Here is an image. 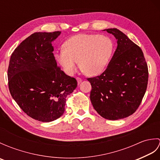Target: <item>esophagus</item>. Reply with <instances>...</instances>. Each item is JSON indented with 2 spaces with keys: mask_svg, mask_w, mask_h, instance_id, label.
Listing matches in <instances>:
<instances>
[{
  "mask_svg": "<svg viewBox=\"0 0 160 160\" xmlns=\"http://www.w3.org/2000/svg\"><path fill=\"white\" fill-rule=\"evenodd\" d=\"M76 80H77V82H78V84H80V82H82V79H81L80 78H78V77L76 78Z\"/></svg>",
  "mask_w": 160,
  "mask_h": 160,
  "instance_id": "obj_1",
  "label": "esophagus"
}]
</instances>
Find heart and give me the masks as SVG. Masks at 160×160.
Returning <instances> with one entry per match:
<instances>
[{
	"mask_svg": "<svg viewBox=\"0 0 160 160\" xmlns=\"http://www.w3.org/2000/svg\"><path fill=\"white\" fill-rule=\"evenodd\" d=\"M114 49V42L109 37L82 33L67 39L63 49L54 53V58L67 74L74 73L79 60L82 71L95 76L106 69Z\"/></svg>",
	"mask_w": 160,
	"mask_h": 160,
	"instance_id": "b5f03b06",
	"label": "heart"
}]
</instances>
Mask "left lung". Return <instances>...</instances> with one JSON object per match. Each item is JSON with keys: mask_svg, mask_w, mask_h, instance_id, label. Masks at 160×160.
<instances>
[{"mask_svg": "<svg viewBox=\"0 0 160 160\" xmlns=\"http://www.w3.org/2000/svg\"><path fill=\"white\" fill-rule=\"evenodd\" d=\"M117 40L118 47L106 70L88 78L90 100L94 109L110 120L135 113L147 88L148 71L140 47L116 28L104 29Z\"/></svg>", "mask_w": 160, "mask_h": 160, "instance_id": "1", "label": "left lung"}]
</instances>
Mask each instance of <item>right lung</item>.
I'll list each match as a JSON object with an SVG mask.
<instances>
[{
	"label": "right lung",
	"instance_id": "add662e5",
	"mask_svg": "<svg viewBox=\"0 0 160 160\" xmlns=\"http://www.w3.org/2000/svg\"><path fill=\"white\" fill-rule=\"evenodd\" d=\"M61 32H36L16 47L10 58L9 89L20 108L34 120L49 122L64 112L66 98L77 81L58 67L52 42Z\"/></svg>",
	"mask_w": 160,
	"mask_h": 160
}]
</instances>
